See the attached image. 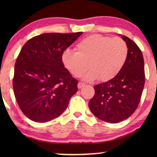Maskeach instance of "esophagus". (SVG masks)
<instances>
[{
  "instance_id": "obj_1",
  "label": "esophagus",
  "mask_w": 157,
  "mask_h": 157,
  "mask_svg": "<svg viewBox=\"0 0 157 157\" xmlns=\"http://www.w3.org/2000/svg\"><path fill=\"white\" fill-rule=\"evenodd\" d=\"M84 85H85V83H84L79 82V83H78V89H81V88H82Z\"/></svg>"
}]
</instances>
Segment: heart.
Segmentation results:
<instances>
[{"label": "heart", "mask_w": 157, "mask_h": 157, "mask_svg": "<svg viewBox=\"0 0 157 157\" xmlns=\"http://www.w3.org/2000/svg\"><path fill=\"white\" fill-rule=\"evenodd\" d=\"M76 51L66 50L61 56L64 67L75 76H83L84 80L98 78L109 81L119 74L128 56V47L121 38H111L94 34L83 38L77 44Z\"/></svg>", "instance_id": "obj_1"}]
</instances>
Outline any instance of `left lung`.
I'll return each instance as SVG.
<instances>
[{
  "instance_id": "1",
  "label": "left lung",
  "mask_w": 157,
  "mask_h": 157,
  "mask_svg": "<svg viewBox=\"0 0 157 157\" xmlns=\"http://www.w3.org/2000/svg\"><path fill=\"white\" fill-rule=\"evenodd\" d=\"M121 37L128 47L125 63L114 78L94 87L95 94L89 103L95 117L111 124L124 121L134 112L145 81L142 53L130 38L121 35Z\"/></svg>"
}]
</instances>
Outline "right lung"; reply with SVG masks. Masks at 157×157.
Instances as JSON below:
<instances>
[{
    "instance_id": "obj_1",
    "label": "right lung",
    "mask_w": 157,
    "mask_h": 157,
    "mask_svg": "<svg viewBox=\"0 0 157 157\" xmlns=\"http://www.w3.org/2000/svg\"><path fill=\"white\" fill-rule=\"evenodd\" d=\"M81 34L43 33L21 50L13 88L21 110L32 121L44 123L59 117L78 91V81L64 67L61 56Z\"/></svg>"
}]
</instances>
